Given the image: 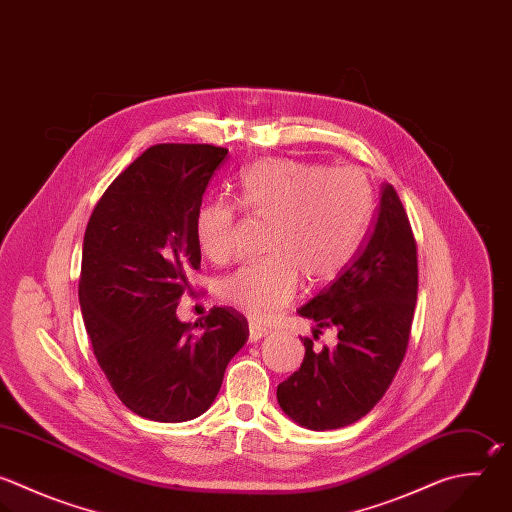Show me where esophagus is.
Instances as JSON below:
<instances>
[{
    "instance_id": "34e87169",
    "label": "esophagus",
    "mask_w": 512,
    "mask_h": 512,
    "mask_svg": "<svg viewBox=\"0 0 512 512\" xmlns=\"http://www.w3.org/2000/svg\"><path fill=\"white\" fill-rule=\"evenodd\" d=\"M268 334L266 328H260V326H250V342H258L260 338H264Z\"/></svg>"
}]
</instances>
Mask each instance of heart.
Wrapping results in <instances>:
<instances>
[{
    "label": "heart",
    "mask_w": 512,
    "mask_h": 512,
    "mask_svg": "<svg viewBox=\"0 0 512 512\" xmlns=\"http://www.w3.org/2000/svg\"><path fill=\"white\" fill-rule=\"evenodd\" d=\"M240 204L270 220L264 254L230 274L220 296L254 322H268L296 296L298 280L318 286L334 280L354 256L372 212V188L356 168L270 158L252 164L240 180ZM236 206L218 198L196 212L200 250L218 264L234 254Z\"/></svg>",
    "instance_id": "obj_1"
}]
</instances>
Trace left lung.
Returning a JSON list of instances; mask_svg holds the SVG:
<instances>
[{"label":"left lung","instance_id":"8db88e82","mask_svg":"<svg viewBox=\"0 0 512 512\" xmlns=\"http://www.w3.org/2000/svg\"><path fill=\"white\" fill-rule=\"evenodd\" d=\"M418 292L416 242L390 184L354 260L298 314L314 320V338L336 330L332 348L304 338L300 368L278 384L280 408L300 426L332 430L368 414L406 354Z\"/></svg>","mask_w":512,"mask_h":512}]
</instances>
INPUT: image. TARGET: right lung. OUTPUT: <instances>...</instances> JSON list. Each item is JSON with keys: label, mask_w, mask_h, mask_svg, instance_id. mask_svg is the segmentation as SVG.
<instances>
[{"label": "right lung", "mask_w": 512, "mask_h": 512, "mask_svg": "<svg viewBox=\"0 0 512 512\" xmlns=\"http://www.w3.org/2000/svg\"><path fill=\"white\" fill-rule=\"evenodd\" d=\"M226 156L210 144L148 148L108 186L86 228L84 324L110 386L148 420L204 414L248 340V322L232 308L214 306L200 334L176 316L202 260L196 212Z\"/></svg>", "instance_id": "add662e5"}]
</instances>
